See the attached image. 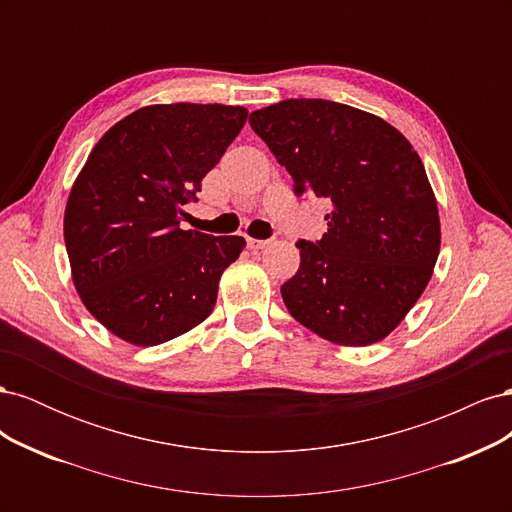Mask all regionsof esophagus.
Segmentation results:
<instances>
[{"label":"esophagus","mask_w":512,"mask_h":512,"mask_svg":"<svg viewBox=\"0 0 512 512\" xmlns=\"http://www.w3.org/2000/svg\"><path fill=\"white\" fill-rule=\"evenodd\" d=\"M271 241L269 239H252V237H247V247H250L252 252H258V250H265V247L269 245Z\"/></svg>","instance_id":"34e87169"}]
</instances>
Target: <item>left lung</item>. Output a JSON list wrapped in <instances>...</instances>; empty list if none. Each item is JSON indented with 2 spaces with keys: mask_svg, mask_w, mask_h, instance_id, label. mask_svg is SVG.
Listing matches in <instances>:
<instances>
[{
  "mask_svg": "<svg viewBox=\"0 0 512 512\" xmlns=\"http://www.w3.org/2000/svg\"><path fill=\"white\" fill-rule=\"evenodd\" d=\"M294 192L329 203L322 239L299 241L282 286L292 318L337 346H371L421 299L440 254L438 200L408 138L331 100H284L250 115Z\"/></svg>",
  "mask_w": 512,
  "mask_h": 512,
  "instance_id": "obj_1",
  "label": "left lung"
}]
</instances>
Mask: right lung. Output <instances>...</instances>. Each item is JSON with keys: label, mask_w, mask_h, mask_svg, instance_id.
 <instances>
[{"label": "right lung", "mask_w": 512, "mask_h": 512, "mask_svg": "<svg viewBox=\"0 0 512 512\" xmlns=\"http://www.w3.org/2000/svg\"><path fill=\"white\" fill-rule=\"evenodd\" d=\"M245 119L243 106H143L100 138L74 179L64 213L72 284L123 342L158 346L213 312L245 239L179 222Z\"/></svg>", "instance_id": "1"}]
</instances>
